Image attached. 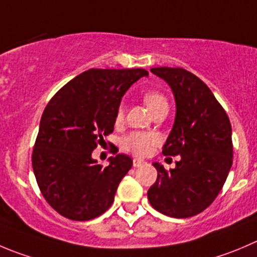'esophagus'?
I'll return each mask as SVG.
<instances>
[{
    "instance_id": "34e87169",
    "label": "esophagus",
    "mask_w": 257,
    "mask_h": 257,
    "mask_svg": "<svg viewBox=\"0 0 257 257\" xmlns=\"http://www.w3.org/2000/svg\"><path fill=\"white\" fill-rule=\"evenodd\" d=\"M134 167L135 168H140V167H144V165H146V161L143 160V159H134Z\"/></svg>"
}]
</instances>
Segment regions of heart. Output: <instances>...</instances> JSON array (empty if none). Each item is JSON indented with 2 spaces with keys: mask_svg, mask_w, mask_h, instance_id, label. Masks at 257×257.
<instances>
[{
  "mask_svg": "<svg viewBox=\"0 0 257 257\" xmlns=\"http://www.w3.org/2000/svg\"><path fill=\"white\" fill-rule=\"evenodd\" d=\"M144 102H145L148 108L151 111V113H154L156 109L161 108V107L168 106L167 98L164 97V94H161L160 92H156V90L146 92L144 94ZM123 106H119V108L117 109L116 121L121 122L123 119ZM158 141V135H155L154 133H133L123 139L122 146H123L124 150L130 151V153L135 154V155L143 156L146 155Z\"/></svg>",
  "mask_w": 257,
  "mask_h": 257,
  "instance_id": "1",
  "label": "heart"
}]
</instances>
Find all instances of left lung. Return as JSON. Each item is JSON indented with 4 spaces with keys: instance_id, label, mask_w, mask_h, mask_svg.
Segmentation results:
<instances>
[{
    "instance_id": "obj_1",
    "label": "left lung",
    "mask_w": 257,
    "mask_h": 257,
    "mask_svg": "<svg viewBox=\"0 0 257 257\" xmlns=\"http://www.w3.org/2000/svg\"><path fill=\"white\" fill-rule=\"evenodd\" d=\"M172 88L175 119L163 148L177 156L174 169L153 165L158 178L148 190L153 208L165 216L188 218L211 206L232 167V128L227 113L212 90L183 68L151 69Z\"/></svg>"
}]
</instances>
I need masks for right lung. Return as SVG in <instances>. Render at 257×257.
Returning a JSON list of instances; mask_svg holds the SVG:
<instances>
[{"label": "right lung", "mask_w": 257, "mask_h": 257, "mask_svg": "<svg viewBox=\"0 0 257 257\" xmlns=\"http://www.w3.org/2000/svg\"><path fill=\"white\" fill-rule=\"evenodd\" d=\"M145 69H89L58 92L44 109L33 151V169L44 198L74 221L101 216L113 203L117 187L133 167L124 154L102 168L92 151L113 131L127 89Z\"/></svg>", "instance_id": "add662e5"}]
</instances>
